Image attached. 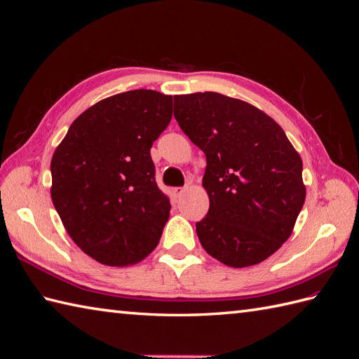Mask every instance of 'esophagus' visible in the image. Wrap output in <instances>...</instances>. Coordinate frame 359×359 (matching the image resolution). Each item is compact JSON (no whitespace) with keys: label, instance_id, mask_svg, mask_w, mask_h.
<instances>
[{"label":"esophagus","instance_id":"obj_1","mask_svg":"<svg viewBox=\"0 0 359 359\" xmlns=\"http://www.w3.org/2000/svg\"><path fill=\"white\" fill-rule=\"evenodd\" d=\"M184 191H186V187H175V189L172 190V194H173V196H175V198H181Z\"/></svg>","mask_w":359,"mask_h":359}]
</instances>
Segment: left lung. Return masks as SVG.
Wrapping results in <instances>:
<instances>
[{
    "label": "left lung",
    "instance_id": "1",
    "mask_svg": "<svg viewBox=\"0 0 359 359\" xmlns=\"http://www.w3.org/2000/svg\"><path fill=\"white\" fill-rule=\"evenodd\" d=\"M173 115L206 157L202 247L227 266L260 264L290 236L306 201L299 154L273 118L219 93L175 95Z\"/></svg>",
    "mask_w": 359,
    "mask_h": 359
}]
</instances>
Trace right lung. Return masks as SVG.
I'll return each mask as SVG.
<instances>
[{
    "mask_svg": "<svg viewBox=\"0 0 359 359\" xmlns=\"http://www.w3.org/2000/svg\"><path fill=\"white\" fill-rule=\"evenodd\" d=\"M172 118V95L133 90L74 119L50 161V196L83 253L132 265L157 247L170 202L156 182L151 147Z\"/></svg>",
    "mask_w": 359,
    "mask_h": 359,
    "instance_id": "1",
    "label": "right lung"
}]
</instances>
